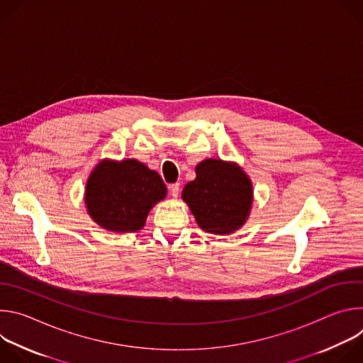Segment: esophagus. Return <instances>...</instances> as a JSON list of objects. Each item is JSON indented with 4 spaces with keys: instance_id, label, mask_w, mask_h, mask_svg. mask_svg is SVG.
I'll return each instance as SVG.
<instances>
[{
    "instance_id": "obj_1",
    "label": "esophagus",
    "mask_w": 363,
    "mask_h": 363,
    "mask_svg": "<svg viewBox=\"0 0 363 363\" xmlns=\"http://www.w3.org/2000/svg\"><path fill=\"white\" fill-rule=\"evenodd\" d=\"M169 192H171V195H172L174 198H177V196L179 195V184L177 182V184L169 185Z\"/></svg>"
}]
</instances>
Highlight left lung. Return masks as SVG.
<instances>
[{"label": "left lung", "mask_w": 363, "mask_h": 363, "mask_svg": "<svg viewBox=\"0 0 363 363\" xmlns=\"http://www.w3.org/2000/svg\"><path fill=\"white\" fill-rule=\"evenodd\" d=\"M196 178L182 191L198 225L225 235L247 221L252 205V185L247 174L233 162L205 160L195 168Z\"/></svg>", "instance_id": "8db88e82"}]
</instances>
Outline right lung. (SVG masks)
<instances>
[{"label":"right lung","instance_id":"add662e5","mask_svg":"<svg viewBox=\"0 0 363 363\" xmlns=\"http://www.w3.org/2000/svg\"><path fill=\"white\" fill-rule=\"evenodd\" d=\"M167 196L158 172L136 160H105L91 171L84 202L89 216L100 227L116 233L143 228L152 206Z\"/></svg>","mask_w":363,"mask_h":363}]
</instances>
